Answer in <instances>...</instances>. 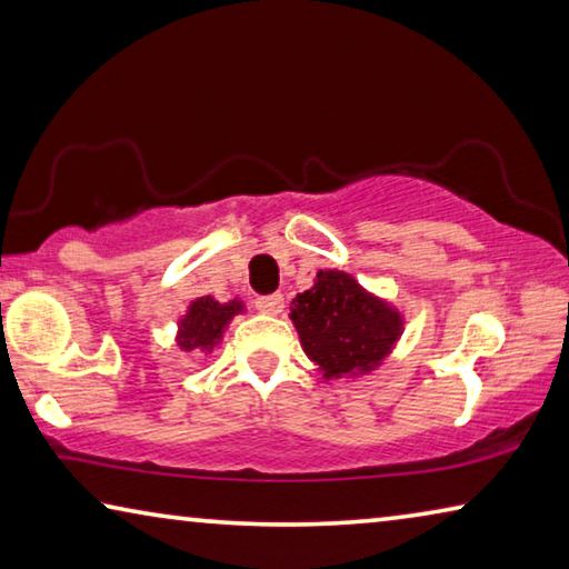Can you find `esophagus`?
<instances>
[{"label":"esophagus","instance_id":"esophagus-1","mask_svg":"<svg viewBox=\"0 0 569 569\" xmlns=\"http://www.w3.org/2000/svg\"><path fill=\"white\" fill-rule=\"evenodd\" d=\"M256 308L261 313H268V316H278L283 311V296L281 293H273V296H261L256 298Z\"/></svg>","mask_w":569,"mask_h":569}]
</instances>
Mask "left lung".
Returning a JSON list of instances; mask_svg holds the SVG:
<instances>
[{
    "label": "left lung",
    "instance_id": "1",
    "mask_svg": "<svg viewBox=\"0 0 569 569\" xmlns=\"http://www.w3.org/2000/svg\"><path fill=\"white\" fill-rule=\"evenodd\" d=\"M291 321L323 379L377 371L403 333L399 308L346 271L316 273L313 286L291 301Z\"/></svg>",
    "mask_w": 569,
    "mask_h": 569
}]
</instances>
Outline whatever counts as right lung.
<instances>
[{
	"label": "right lung",
	"instance_id": "obj_1",
	"mask_svg": "<svg viewBox=\"0 0 569 569\" xmlns=\"http://www.w3.org/2000/svg\"><path fill=\"white\" fill-rule=\"evenodd\" d=\"M243 311L246 303L240 298L220 303L213 296H200L196 301H190L186 316L178 321L176 341L182 351L213 353L223 341L228 323Z\"/></svg>",
	"mask_w": 569,
	"mask_h": 569
}]
</instances>
